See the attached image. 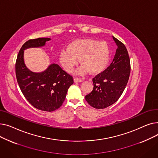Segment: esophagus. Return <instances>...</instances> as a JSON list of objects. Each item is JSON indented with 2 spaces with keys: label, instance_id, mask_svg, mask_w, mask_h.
<instances>
[{
  "label": "esophagus",
  "instance_id": "obj_1",
  "mask_svg": "<svg viewBox=\"0 0 158 158\" xmlns=\"http://www.w3.org/2000/svg\"><path fill=\"white\" fill-rule=\"evenodd\" d=\"M82 81V80L81 78H78V77H75L74 78V82H81Z\"/></svg>",
  "mask_w": 158,
  "mask_h": 158
}]
</instances>
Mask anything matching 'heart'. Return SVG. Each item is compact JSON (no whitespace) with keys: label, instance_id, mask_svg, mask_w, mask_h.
<instances>
[{"label":"heart","instance_id":"heart-1","mask_svg":"<svg viewBox=\"0 0 158 158\" xmlns=\"http://www.w3.org/2000/svg\"><path fill=\"white\" fill-rule=\"evenodd\" d=\"M82 64L77 70L79 74L101 72L108 63L110 49L105 41L93 39L76 40L70 43L66 50L62 51L59 56L60 61L64 69L71 72L77 63L78 60Z\"/></svg>","mask_w":158,"mask_h":158}]
</instances>
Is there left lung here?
Here are the masks:
<instances>
[{
    "instance_id": "8db88e82",
    "label": "left lung",
    "mask_w": 158,
    "mask_h": 158,
    "mask_svg": "<svg viewBox=\"0 0 158 158\" xmlns=\"http://www.w3.org/2000/svg\"><path fill=\"white\" fill-rule=\"evenodd\" d=\"M118 47L111 64L93 78L92 92L85 96L94 108L104 109L117 102L127 84L131 64L127 50L123 43L113 36Z\"/></svg>"
}]
</instances>
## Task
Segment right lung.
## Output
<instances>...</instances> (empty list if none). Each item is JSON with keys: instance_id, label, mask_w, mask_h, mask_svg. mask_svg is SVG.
<instances>
[{"instance_id": "obj_1", "label": "right lung", "mask_w": 158, "mask_h": 158, "mask_svg": "<svg viewBox=\"0 0 158 158\" xmlns=\"http://www.w3.org/2000/svg\"><path fill=\"white\" fill-rule=\"evenodd\" d=\"M48 38L27 41L21 47L15 64L16 80L24 97L36 109L51 112L62 106L68 89L73 83V77L57 64H52L44 72L30 71L23 61V51L45 45Z\"/></svg>"}]
</instances>
